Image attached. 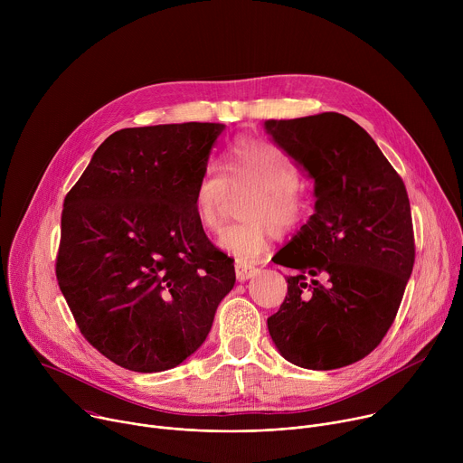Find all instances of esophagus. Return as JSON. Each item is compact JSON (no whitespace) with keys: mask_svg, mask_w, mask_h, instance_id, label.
<instances>
[{"mask_svg":"<svg viewBox=\"0 0 463 463\" xmlns=\"http://www.w3.org/2000/svg\"><path fill=\"white\" fill-rule=\"evenodd\" d=\"M234 271H236V280H238V282H245V280L256 277L258 268L249 266V263H243V261H236V263H234Z\"/></svg>","mask_w":463,"mask_h":463,"instance_id":"1","label":"esophagus"}]
</instances>
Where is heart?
<instances>
[{
  "instance_id": "obj_1",
  "label": "heart",
  "mask_w": 463,
  "mask_h": 463,
  "mask_svg": "<svg viewBox=\"0 0 463 463\" xmlns=\"http://www.w3.org/2000/svg\"><path fill=\"white\" fill-rule=\"evenodd\" d=\"M300 174L293 161L266 141L238 139L227 156L225 174L207 166L194 186V214L207 232L223 225V207L231 190H252L243 209L247 222L227 227L220 245L240 261H252L269 249L275 231L291 232L307 213L298 186Z\"/></svg>"
}]
</instances>
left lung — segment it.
Listing matches in <instances>:
<instances>
[{"label":"left lung","mask_w":463,"mask_h":463,"mask_svg":"<svg viewBox=\"0 0 463 463\" xmlns=\"http://www.w3.org/2000/svg\"><path fill=\"white\" fill-rule=\"evenodd\" d=\"M266 129L315 181V213L275 256L295 273L269 335L297 366L354 364L386 335L414 268L405 183L346 115L271 118Z\"/></svg>","instance_id":"obj_1"}]
</instances>
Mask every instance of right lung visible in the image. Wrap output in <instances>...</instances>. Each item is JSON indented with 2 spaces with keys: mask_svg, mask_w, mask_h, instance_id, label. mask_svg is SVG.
<instances>
[{
  "mask_svg": "<svg viewBox=\"0 0 463 463\" xmlns=\"http://www.w3.org/2000/svg\"><path fill=\"white\" fill-rule=\"evenodd\" d=\"M225 124L111 134L68 192L56 279L80 334L131 372L181 364L207 339L236 282L197 223L194 186Z\"/></svg>",
  "mask_w": 463,
  "mask_h": 463,
  "instance_id": "right-lung-1",
  "label": "right lung"
}]
</instances>
